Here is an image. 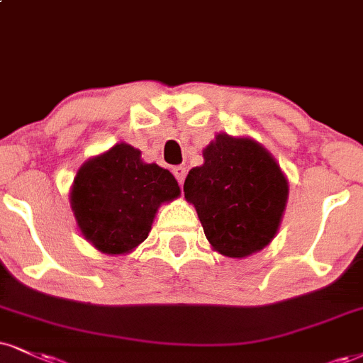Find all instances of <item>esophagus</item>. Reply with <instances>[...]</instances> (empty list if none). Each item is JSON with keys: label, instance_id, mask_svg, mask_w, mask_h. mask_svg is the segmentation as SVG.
Returning a JSON list of instances; mask_svg holds the SVG:
<instances>
[{"label": "esophagus", "instance_id": "obj_1", "mask_svg": "<svg viewBox=\"0 0 363 363\" xmlns=\"http://www.w3.org/2000/svg\"><path fill=\"white\" fill-rule=\"evenodd\" d=\"M172 174L174 176H176V179H177V182L179 184H184V179H186V167H182V165H176V167L172 169Z\"/></svg>", "mask_w": 363, "mask_h": 363}]
</instances>
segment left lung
<instances>
[{
    "label": "left lung",
    "instance_id": "8db88e82",
    "mask_svg": "<svg viewBox=\"0 0 363 363\" xmlns=\"http://www.w3.org/2000/svg\"><path fill=\"white\" fill-rule=\"evenodd\" d=\"M204 164L187 174L194 204L213 248L231 259L259 252L276 237L287 203V179L274 157L250 138L220 133L204 148Z\"/></svg>",
    "mask_w": 363,
    "mask_h": 363
}]
</instances>
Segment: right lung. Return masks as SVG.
Instances as JSON below:
<instances>
[{
	"label": "right lung",
	"mask_w": 363,
	"mask_h": 363,
	"mask_svg": "<svg viewBox=\"0 0 363 363\" xmlns=\"http://www.w3.org/2000/svg\"><path fill=\"white\" fill-rule=\"evenodd\" d=\"M179 193L167 169L143 164L137 148L118 143L79 169L71 206L86 240L103 253L120 255L148 237L157 208Z\"/></svg>",
	"instance_id": "1"
}]
</instances>
